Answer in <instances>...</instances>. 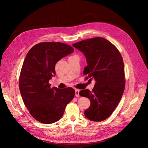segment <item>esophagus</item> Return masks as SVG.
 Masks as SVG:
<instances>
[{"instance_id": "1", "label": "esophagus", "mask_w": 148, "mask_h": 148, "mask_svg": "<svg viewBox=\"0 0 148 148\" xmlns=\"http://www.w3.org/2000/svg\"><path fill=\"white\" fill-rule=\"evenodd\" d=\"M79 89H75V96H76V97H79Z\"/></svg>"}]
</instances>
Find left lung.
<instances>
[{"instance_id": "left-lung-1", "label": "left lung", "mask_w": 148, "mask_h": 148, "mask_svg": "<svg viewBox=\"0 0 148 148\" xmlns=\"http://www.w3.org/2000/svg\"><path fill=\"white\" fill-rule=\"evenodd\" d=\"M73 46L86 57L88 65L83 74L96 81L92 91L82 89L79 92L91 101L90 106L84 112L85 117L95 122L104 120L117 107L125 89L122 56L113 44L100 37L83 40Z\"/></svg>"}]
</instances>
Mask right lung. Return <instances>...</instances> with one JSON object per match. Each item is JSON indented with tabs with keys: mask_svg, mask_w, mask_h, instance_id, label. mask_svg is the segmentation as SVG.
I'll return each mask as SVG.
<instances>
[{
	"mask_svg": "<svg viewBox=\"0 0 148 148\" xmlns=\"http://www.w3.org/2000/svg\"><path fill=\"white\" fill-rule=\"evenodd\" d=\"M73 51L68 44L44 42L36 44L26 54L20 75V91L30 114L39 122L51 124L59 120L75 96L73 88H51L49 83L56 75L57 62Z\"/></svg>",
	"mask_w": 148,
	"mask_h": 148,
	"instance_id": "obj_1",
	"label": "right lung"
}]
</instances>
